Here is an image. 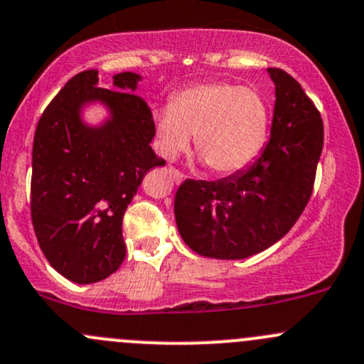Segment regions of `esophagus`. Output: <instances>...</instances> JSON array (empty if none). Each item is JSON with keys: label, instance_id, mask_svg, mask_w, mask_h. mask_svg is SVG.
<instances>
[{"label": "esophagus", "instance_id": "1", "mask_svg": "<svg viewBox=\"0 0 364 364\" xmlns=\"http://www.w3.org/2000/svg\"><path fill=\"white\" fill-rule=\"evenodd\" d=\"M172 178H174L176 183H181L185 179V174L181 171H178V168H172Z\"/></svg>", "mask_w": 364, "mask_h": 364}]
</instances>
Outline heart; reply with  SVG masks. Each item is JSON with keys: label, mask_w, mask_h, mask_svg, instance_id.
Instances as JSON below:
<instances>
[{"label": "heart", "mask_w": 364, "mask_h": 364, "mask_svg": "<svg viewBox=\"0 0 364 364\" xmlns=\"http://www.w3.org/2000/svg\"><path fill=\"white\" fill-rule=\"evenodd\" d=\"M160 151L174 159L196 135V149L218 174L241 171L262 149L269 128L264 98L230 82L196 84L179 91L171 107L153 114Z\"/></svg>", "instance_id": "1"}]
</instances>
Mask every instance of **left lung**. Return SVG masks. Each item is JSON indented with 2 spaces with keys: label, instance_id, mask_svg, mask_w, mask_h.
Masks as SVG:
<instances>
[{
  "label": "left lung",
  "instance_id": "1",
  "mask_svg": "<svg viewBox=\"0 0 364 364\" xmlns=\"http://www.w3.org/2000/svg\"><path fill=\"white\" fill-rule=\"evenodd\" d=\"M274 82L271 139L247 171L218 181L186 179L176 192L174 216L183 241L211 259H245L285 236L314 192L324 144L318 109L282 68Z\"/></svg>",
  "mask_w": 364,
  "mask_h": 364
}]
</instances>
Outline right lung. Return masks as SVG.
Instances as JSON below:
<instances>
[{
  "label": "right lung",
  "instance_id": "obj_1",
  "mask_svg": "<svg viewBox=\"0 0 364 364\" xmlns=\"http://www.w3.org/2000/svg\"><path fill=\"white\" fill-rule=\"evenodd\" d=\"M116 90L98 87V70H86L65 84L36 124L33 141L31 222L50 266L75 284L111 277L127 253L123 215L146 172L165 165L149 142L155 119L135 95L141 77H112ZM104 101L113 117L91 129L80 107Z\"/></svg>",
  "mask_w": 364,
  "mask_h": 364
}]
</instances>
